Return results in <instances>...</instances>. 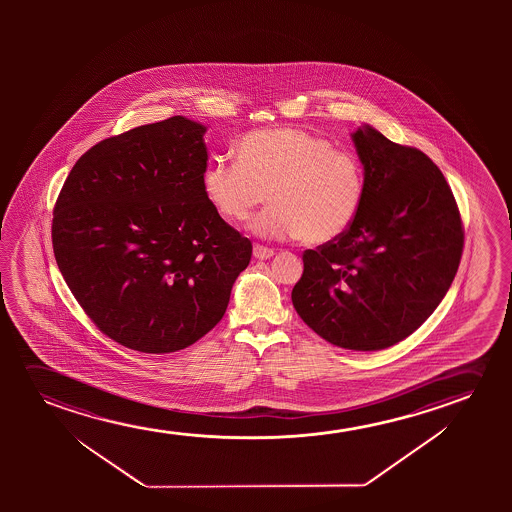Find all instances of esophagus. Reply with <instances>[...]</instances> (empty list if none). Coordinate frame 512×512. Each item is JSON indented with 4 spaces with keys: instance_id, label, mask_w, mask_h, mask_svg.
Here are the masks:
<instances>
[{
    "instance_id": "obj_1",
    "label": "esophagus",
    "mask_w": 512,
    "mask_h": 512,
    "mask_svg": "<svg viewBox=\"0 0 512 512\" xmlns=\"http://www.w3.org/2000/svg\"><path fill=\"white\" fill-rule=\"evenodd\" d=\"M274 252L271 248H267V246L255 245L253 246V257L259 260H267L273 257Z\"/></svg>"
}]
</instances>
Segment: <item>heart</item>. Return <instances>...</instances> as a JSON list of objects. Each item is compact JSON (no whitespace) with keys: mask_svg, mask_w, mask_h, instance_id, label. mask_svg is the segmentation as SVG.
<instances>
[{"mask_svg":"<svg viewBox=\"0 0 512 512\" xmlns=\"http://www.w3.org/2000/svg\"><path fill=\"white\" fill-rule=\"evenodd\" d=\"M238 161L211 159L201 183L222 217L243 222L269 197L271 206L250 224L259 238H306L327 245L357 220L365 197L362 162L329 141L294 127L245 134Z\"/></svg>","mask_w":512,"mask_h":512,"instance_id":"heart-1","label":"heart"}]
</instances>
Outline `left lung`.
Returning a JSON list of instances; mask_svg holds the SVG:
<instances>
[{"instance_id":"obj_1","label":"left lung","mask_w":512,"mask_h":512,"mask_svg":"<svg viewBox=\"0 0 512 512\" xmlns=\"http://www.w3.org/2000/svg\"><path fill=\"white\" fill-rule=\"evenodd\" d=\"M351 140L364 166V203L346 234L304 252L292 302L330 344L385 350L444 299L462 257V220L441 169L421 150L369 124Z\"/></svg>"}]
</instances>
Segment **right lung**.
I'll list each match as a JSON object with an SVG mask.
<instances>
[{
  "label": "right lung",
  "mask_w": 512,
  "mask_h": 512,
  "mask_svg": "<svg viewBox=\"0 0 512 512\" xmlns=\"http://www.w3.org/2000/svg\"><path fill=\"white\" fill-rule=\"evenodd\" d=\"M206 126L176 115L87 150L52 220L71 294L113 341L183 350L224 316L252 243L225 224L201 183Z\"/></svg>",
  "instance_id": "1"
}]
</instances>
